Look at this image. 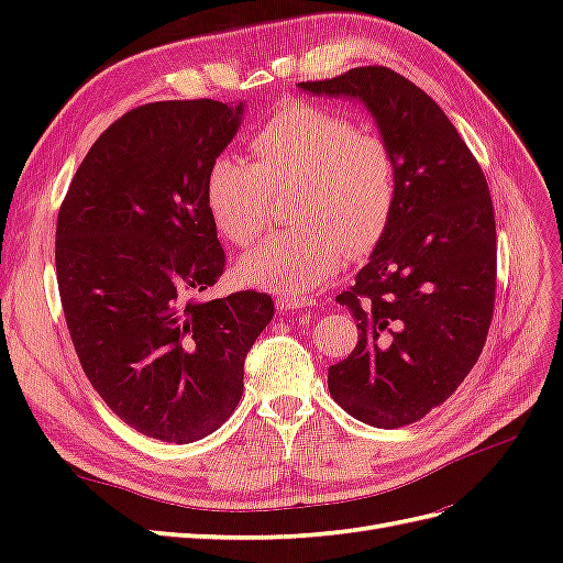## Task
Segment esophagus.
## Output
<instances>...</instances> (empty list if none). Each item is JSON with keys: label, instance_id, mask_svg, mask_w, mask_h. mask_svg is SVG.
Returning <instances> with one entry per match:
<instances>
[{"label": "esophagus", "instance_id": "1", "mask_svg": "<svg viewBox=\"0 0 563 563\" xmlns=\"http://www.w3.org/2000/svg\"><path fill=\"white\" fill-rule=\"evenodd\" d=\"M310 305H312L310 298H300V296H279V298H277V310H282V312L308 310Z\"/></svg>", "mask_w": 563, "mask_h": 563}]
</instances>
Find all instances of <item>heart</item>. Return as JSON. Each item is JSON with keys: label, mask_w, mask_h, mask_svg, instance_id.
I'll return each instance as SVG.
<instances>
[{"label": "heart", "mask_w": 563, "mask_h": 563, "mask_svg": "<svg viewBox=\"0 0 563 563\" xmlns=\"http://www.w3.org/2000/svg\"><path fill=\"white\" fill-rule=\"evenodd\" d=\"M253 162L213 159L207 203L218 230L246 249L275 220V195H291L294 228L240 263L246 284L305 296L331 279L345 253L364 255L389 230L399 195L397 155L383 133L314 103L272 114L251 139Z\"/></svg>", "instance_id": "1"}]
</instances>
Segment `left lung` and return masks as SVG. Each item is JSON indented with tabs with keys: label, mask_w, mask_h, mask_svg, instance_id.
<instances>
[{
	"label": "left lung",
	"mask_w": 563,
	"mask_h": 563,
	"mask_svg": "<svg viewBox=\"0 0 563 563\" xmlns=\"http://www.w3.org/2000/svg\"><path fill=\"white\" fill-rule=\"evenodd\" d=\"M298 87L360 98L397 155L395 218L335 298L356 319L360 343L329 366V389L356 420L404 428L444 404L484 350L498 272L488 183L444 110L389 67Z\"/></svg>",
	"instance_id": "left-lung-1"
}]
</instances>
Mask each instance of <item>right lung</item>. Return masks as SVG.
Instances as JSON below:
<instances>
[{
    "mask_svg": "<svg viewBox=\"0 0 563 563\" xmlns=\"http://www.w3.org/2000/svg\"><path fill=\"white\" fill-rule=\"evenodd\" d=\"M244 106L129 110L91 145L56 225V279L79 364L133 430L192 444L242 399L244 362L275 317L267 294L195 300L225 269L207 174Z\"/></svg>",
    "mask_w": 563,
    "mask_h": 563,
    "instance_id": "add662e5",
    "label": "right lung"
}]
</instances>
